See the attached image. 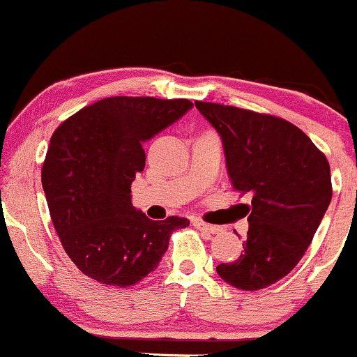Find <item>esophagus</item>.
Returning a JSON list of instances; mask_svg holds the SVG:
<instances>
[{
    "label": "esophagus",
    "instance_id": "1",
    "mask_svg": "<svg viewBox=\"0 0 357 357\" xmlns=\"http://www.w3.org/2000/svg\"><path fill=\"white\" fill-rule=\"evenodd\" d=\"M194 226L197 227L199 231L207 232V234H221V232H222V227L212 226V224H207V222H204V221H199V219H195Z\"/></svg>",
    "mask_w": 357,
    "mask_h": 357
}]
</instances>
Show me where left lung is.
Masks as SVG:
<instances>
[{"label":"left lung","mask_w":357,"mask_h":357,"mask_svg":"<svg viewBox=\"0 0 357 357\" xmlns=\"http://www.w3.org/2000/svg\"><path fill=\"white\" fill-rule=\"evenodd\" d=\"M195 107L221 136L232 187L253 197L243 204L244 251L215 270L239 290H261L290 273L312 243L332 199L329 162L287 119L215 102Z\"/></svg>","instance_id":"1"}]
</instances>
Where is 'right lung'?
Masks as SVG:
<instances>
[{"instance_id": "add662e5", "label": "right lung", "mask_w": 357, "mask_h": 357, "mask_svg": "<svg viewBox=\"0 0 357 357\" xmlns=\"http://www.w3.org/2000/svg\"><path fill=\"white\" fill-rule=\"evenodd\" d=\"M192 106L114 96L82 107L52 135L42 185L60 243L84 275L135 285L162 261L172 232L189 226L177 215L148 219L131 204V183L145 168V142Z\"/></svg>"}]
</instances>
